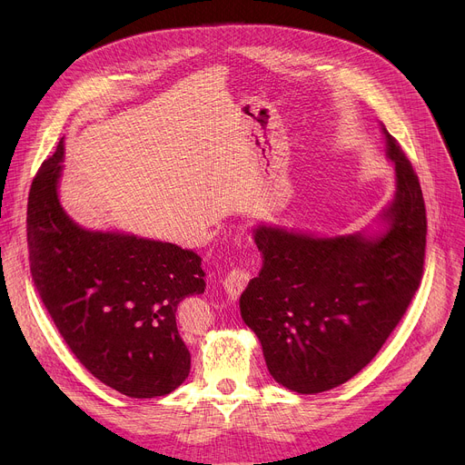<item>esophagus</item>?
<instances>
[{
    "label": "esophagus",
    "instance_id": "1",
    "mask_svg": "<svg viewBox=\"0 0 465 465\" xmlns=\"http://www.w3.org/2000/svg\"><path fill=\"white\" fill-rule=\"evenodd\" d=\"M248 282H250L248 272H244L242 269H233L223 280V287H224L230 300H237L241 296V292L246 289Z\"/></svg>",
    "mask_w": 465,
    "mask_h": 465
}]
</instances>
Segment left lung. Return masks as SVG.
I'll use <instances>...</instances> for the list:
<instances>
[{
  "instance_id": "1",
  "label": "left lung",
  "mask_w": 465,
  "mask_h": 465,
  "mask_svg": "<svg viewBox=\"0 0 465 465\" xmlns=\"http://www.w3.org/2000/svg\"><path fill=\"white\" fill-rule=\"evenodd\" d=\"M381 130L395 191L371 226L335 237L264 223L252 228L262 267L241 294V316L271 375L291 391L320 393L357 375L420 287L423 193L401 147Z\"/></svg>"
}]
</instances>
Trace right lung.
<instances>
[{
  "instance_id": "1",
  "label": "right lung",
  "mask_w": 465,
  "mask_h": 465,
  "mask_svg": "<svg viewBox=\"0 0 465 465\" xmlns=\"http://www.w3.org/2000/svg\"><path fill=\"white\" fill-rule=\"evenodd\" d=\"M64 138L38 169L27 204L36 291L65 344L106 386L134 400L167 395L189 375L178 303L206 289L203 259L173 242L88 230L60 203Z\"/></svg>"
}]
</instances>
